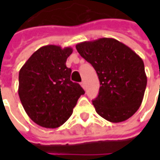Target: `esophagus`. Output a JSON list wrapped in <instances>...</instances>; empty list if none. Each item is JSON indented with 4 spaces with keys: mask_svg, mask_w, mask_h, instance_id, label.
<instances>
[{
    "mask_svg": "<svg viewBox=\"0 0 160 160\" xmlns=\"http://www.w3.org/2000/svg\"><path fill=\"white\" fill-rule=\"evenodd\" d=\"M80 85H81V87H83L84 89H85V88H86V85H85V82H84V81H82V82H81V83H80Z\"/></svg>",
    "mask_w": 160,
    "mask_h": 160,
    "instance_id": "esophagus-1",
    "label": "esophagus"
}]
</instances>
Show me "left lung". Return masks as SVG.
<instances>
[{
	"label": "left lung",
	"mask_w": 160,
	"mask_h": 160,
	"mask_svg": "<svg viewBox=\"0 0 160 160\" xmlns=\"http://www.w3.org/2000/svg\"><path fill=\"white\" fill-rule=\"evenodd\" d=\"M76 49L99 79V92L92 100L98 114L111 122L131 118L141 106L147 87L142 59L124 43L108 38L80 42Z\"/></svg>",
	"instance_id": "left-lung-1"
}]
</instances>
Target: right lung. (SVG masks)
Masks as SVG:
<instances>
[{
	"mask_svg": "<svg viewBox=\"0 0 160 160\" xmlns=\"http://www.w3.org/2000/svg\"><path fill=\"white\" fill-rule=\"evenodd\" d=\"M73 49L42 46L33 53L19 73V96L26 114L47 128L62 125L73 113L79 98L85 93L80 84L70 80L67 68Z\"/></svg>",
	"mask_w": 160,
	"mask_h": 160,
	"instance_id": "right-lung-1",
	"label": "right lung"
}]
</instances>
